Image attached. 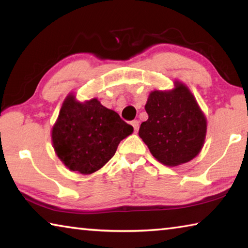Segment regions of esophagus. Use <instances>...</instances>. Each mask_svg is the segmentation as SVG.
Listing matches in <instances>:
<instances>
[{"mask_svg":"<svg viewBox=\"0 0 248 248\" xmlns=\"http://www.w3.org/2000/svg\"><path fill=\"white\" fill-rule=\"evenodd\" d=\"M131 124H132V127H133L134 130H136V131H138V130H139V127H140L139 121H138V120H132L131 121Z\"/></svg>","mask_w":248,"mask_h":248,"instance_id":"esophagus-1","label":"esophagus"}]
</instances>
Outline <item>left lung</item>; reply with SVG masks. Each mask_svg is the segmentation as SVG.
Returning a JSON list of instances; mask_svg holds the SVG:
<instances>
[{
  "mask_svg": "<svg viewBox=\"0 0 248 248\" xmlns=\"http://www.w3.org/2000/svg\"><path fill=\"white\" fill-rule=\"evenodd\" d=\"M145 110L139 136L153 156L163 164L176 166L189 162L202 148L207 120L186 86L176 83L173 91H154Z\"/></svg>",
  "mask_w": 248,
  "mask_h": 248,
  "instance_id": "1",
  "label": "left lung"
}]
</instances>
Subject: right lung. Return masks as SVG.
Instances as JSON below:
<instances>
[{
    "label": "right lung",
    "mask_w": 248,
    "mask_h": 248,
    "mask_svg": "<svg viewBox=\"0 0 248 248\" xmlns=\"http://www.w3.org/2000/svg\"><path fill=\"white\" fill-rule=\"evenodd\" d=\"M132 131V125L96 98L81 104L69 95L52 129V143L66 167L91 174L114 156L120 141Z\"/></svg>",
    "instance_id": "1"
}]
</instances>
